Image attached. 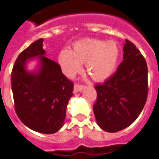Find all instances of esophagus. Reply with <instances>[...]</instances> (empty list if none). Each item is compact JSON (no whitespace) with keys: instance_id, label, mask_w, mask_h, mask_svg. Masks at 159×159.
Instances as JSON below:
<instances>
[{"instance_id":"1","label":"esophagus","mask_w":159,"mask_h":159,"mask_svg":"<svg viewBox=\"0 0 159 159\" xmlns=\"http://www.w3.org/2000/svg\"><path fill=\"white\" fill-rule=\"evenodd\" d=\"M83 89H84V86H82V85L75 84L74 86V93H79V92H81Z\"/></svg>"}]
</instances>
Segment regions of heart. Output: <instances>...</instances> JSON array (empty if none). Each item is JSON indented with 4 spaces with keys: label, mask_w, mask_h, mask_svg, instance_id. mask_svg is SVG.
Segmentation results:
<instances>
[{
    "label": "heart",
    "mask_w": 159,
    "mask_h": 159,
    "mask_svg": "<svg viewBox=\"0 0 159 159\" xmlns=\"http://www.w3.org/2000/svg\"><path fill=\"white\" fill-rule=\"evenodd\" d=\"M118 45L114 41L86 39L73 45L72 51L64 49L59 53L58 60L63 72L73 77L86 63V70L97 82H103L112 76L118 63Z\"/></svg>",
    "instance_id": "obj_1"
}]
</instances>
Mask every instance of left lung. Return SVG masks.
Masks as SVG:
<instances>
[{"label": "left lung", "mask_w": 159, "mask_h": 159, "mask_svg": "<svg viewBox=\"0 0 159 159\" xmlns=\"http://www.w3.org/2000/svg\"><path fill=\"white\" fill-rule=\"evenodd\" d=\"M123 61L109 80L95 87L97 100L93 106L96 123L109 133L127 128L144 108L148 93L146 59L129 40L123 47Z\"/></svg>", "instance_id": "left-lung-1"}]
</instances>
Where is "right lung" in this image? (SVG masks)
<instances>
[{
	"label": "right lung",
	"instance_id": "obj_1",
	"mask_svg": "<svg viewBox=\"0 0 159 159\" xmlns=\"http://www.w3.org/2000/svg\"><path fill=\"white\" fill-rule=\"evenodd\" d=\"M43 39L31 43L18 55L11 73L15 110L23 124L42 134L58 132L64 125L66 109L73 96V83L59 64L46 57ZM37 64L28 69L31 60Z\"/></svg>",
	"mask_w": 159,
	"mask_h": 159
}]
</instances>
